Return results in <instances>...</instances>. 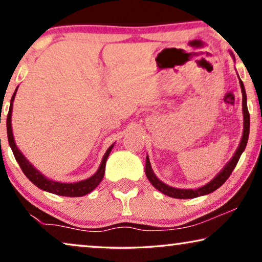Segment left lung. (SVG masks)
<instances>
[{
  "label": "left lung",
  "instance_id": "obj_1",
  "mask_svg": "<svg viewBox=\"0 0 262 262\" xmlns=\"http://www.w3.org/2000/svg\"><path fill=\"white\" fill-rule=\"evenodd\" d=\"M239 85H241L242 89V110H243V120H245V125H243V136L241 139V143H239L237 150H236L235 155L232 156V159L229 161V163L223 168V170L221 171L220 174L217 175L216 178L213 179L212 181H210L209 184H206L203 187L196 188V189H180V188H174L170 187L166 184H163L162 181H160L159 179L151 169V166H150V161L148 157H146V163H145V174L148 177L149 181L151 182V185L155 187L156 189H159L161 193L166 194L168 196H171V198H177V199H192V198H196V196L200 195H205L209 194V193L216 191L217 188H220L222 185L224 184L225 181L228 180L230 174L232 173V170L235 169L236 164H237L239 157H241L243 150L246 149L247 146V142H248V137H249V125H250V118H249V112H248V107H247V95H246V91H245V85H243V82L239 80Z\"/></svg>",
  "mask_w": 262,
  "mask_h": 262
}]
</instances>
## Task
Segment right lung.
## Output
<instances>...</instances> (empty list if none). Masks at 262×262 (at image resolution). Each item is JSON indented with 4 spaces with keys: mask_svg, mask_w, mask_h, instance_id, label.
I'll list each match as a JSON object with an SVG mask.
<instances>
[{
    "mask_svg": "<svg viewBox=\"0 0 262 262\" xmlns=\"http://www.w3.org/2000/svg\"><path fill=\"white\" fill-rule=\"evenodd\" d=\"M16 89L12 96V100H10L9 112H8V116H7V135H8L9 145L13 150V154H14V156H15V160L17 161V163H19L21 170H23L24 174L28 178V180L33 182L37 187L42 189V191L53 193V194H58V195H63V196H82V195L88 194V193H91L93 189H94L96 186L101 182L103 175H105L106 161H107V157H108V155H110L111 150H112V148H113V144L111 145L108 150L106 151L98 171H96L93 177L87 179V180L75 182V184H63V182L49 180L48 178H45L44 175H41L40 173H39V171L35 169V168L32 166V164L28 162L26 159H25V156L21 154L20 150L17 149V146L15 145V142H14L12 123H10V121H12L13 101H14V98H15Z\"/></svg>",
    "mask_w": 262,
    "mask_h": 262,
    "instance_id": "1",
    "label": "right lung"
}]
</instances>
